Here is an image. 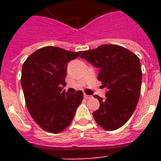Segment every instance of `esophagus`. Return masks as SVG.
<instances>
[{
	"label": "esophagus",
	"mask_w": 161,
	"mask_h": 161,
	"mask_svg": "<svg viewBox=\"0 0 161 161\" xmlns=\"http://www.w3.org/2000/svg\"><path fill=\"white\" fill-rule=\"evenodd\" d=\"M83 97H84V98H85V99H89V98H92V96L88 95V94H85V93L83 94Z\"/></svg>",
	"instance_id": "34e87169"
}]
</instances>
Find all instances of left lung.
Returning <instances> with one entry per match:
<instances>
[{"label": "left lung", "mask_w": 161, "mask_h": 161, "mask_svg": "<svg viewBox=\"0 0 161 161\" xmlns=\"http://www.w3.org/2000/svg\"><path fill=\"white\" fill-rule=\"evenodd\" d=\"M80 58L99 68L98 80L106 88L105 98L94 95L100 103L93 113L96 123L105 130L122 127L140 98L142 72L139 58L123 47L109 44L84 51Z\"/></svg>", "instance_id": "left-lung-1"}]
</instances>
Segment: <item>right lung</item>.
<instances>
[{
	"mask_svg": "<svg viewBox=\"0 0 161 161\" xmlns=\"http://www.w3.org/2000/svg\"><path fill=\"white\" fill-rule=\"evenodd\" d=\"M81 52L45 47L25 61L21 83L26 107L37 125L50 133H60L70 125L83 100L81 90L66 93L67 66Z\"/></svg>",
	"mask_w": 161,
	"mask_h": 161,
	"instance_id": "right-lung-1",
	"label": "right lung"
}]
</instances>
